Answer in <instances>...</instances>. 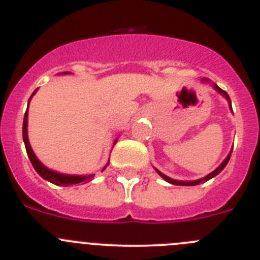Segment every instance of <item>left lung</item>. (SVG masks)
Wrapping results in <instances>:
<instances>
[{
  "label": "left lung",
  "instance_id": "obj_1",
  "mask_svg": "<svg viewBox=\"0 0 260 260\" xmlns=\"http://www.w3.org/2000/svg\"><path fill=\"white\" fill-rule=\"evenodd\" d=\"M214 88L217 89L218 92H220V93H222L223 96H224L225 99H227V100L230 101V96H229V93H227V92H225V91H223L222 88H219V87H218L217 84H214ZM230 104H231V103H230ZM230 157H231V152H230V155H229V156L225 157V160H224V161H223V163L220 164V166L218 167V168L215 169L214 172H212V173H210V174H208L207 177H204V178H201V179H198V181H192V182H182V181H176V179H172V178H169V177H167L166 174L160 173L159 171H157V173H159L160 176L163 177V178L166 179L167 182H169V183H172V185H179V186H195V185H199V183H200V182H207V181H209L210 178H213V177H215V176H217V174H219L220 172L223 171V168H224V167L227 166V163H229Z\"/></svg>",
  "mask_w": 260,
  "mask_h": 260
}]
</instances>
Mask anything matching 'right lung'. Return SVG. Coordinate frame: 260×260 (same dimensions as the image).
I'll return each instance as SVG.
<instances>
[{"label":"right lung","instance_id":"obj_1","mask_svg":"<svg viewBox=\"0 0 260 260\" xmlns=\"http://www.w3.org/2000/svg\"><path fill=\"white\" fill-rule=\"evenodd\" d=\"M37 91V89H36ZM36 91L33 92V94L36 93ZM31 97V96H30ZM30 100V99H29ZM26 125H28V109H26L25 114H24V120H23V140L24 144H25L26 154H28L29 160H30L31 166L36 169L38 174H40L42 178H45L46 181L51 182L53 185L57 186H68V185H75V183H82V182L91 181L94 177V174H89V176H68V174H61L57 173V172L50 171L48 168H46L40 160L37 159V156L35 155L33 150H31L30 145H29L28 141V135H26ZM105 169V168H104Z\"/></svg>","mask_w":260,"mask_h":260}]
</instances>
